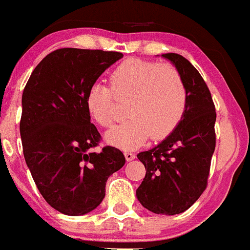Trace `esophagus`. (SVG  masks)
Masks as SVG:
<instances>
[{
	"label": "esophagus",
	"instance_id": "34e87169",
	"mask_svg": "<svg viewBox=\"0 0 250 250\" xmlns=\"http://www.w3.org/2000/svg\"><path fill=\"white\" fill-rule=\"evenodd\" d=\"M125 157L127 161H133L135 158V155L132 151H125Z\"/></svg>",
	"mask_w": 250,
	"mask_h": 250
}]
</instances>
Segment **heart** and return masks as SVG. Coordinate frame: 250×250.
Returning a JSON list of instances; mask_svg holds the SVG:
<instances>
[{"label": "heart", "instance_id": "heart-1", "mask_svg": "<svg viewBox=\"0 0 250 250\" xmlns=\"http://www.w3.org/2000/svg\"><path fill=\"white\" fill-rule=\"evenodd\" d=\"M111 89L94 83L85 98L87 109L103 127L115 121V95L129 98V120L111 129L106 139L125 150H134L147 138L167 137L183 118L188 103L185 83L178 70L169 64L130 58L121 62L110 75Z\"/></svg>", "mask_w": 250, "mask_h": 250}]
</instances>
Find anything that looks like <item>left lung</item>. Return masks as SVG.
Instances as JSON below:
<instances>
[{"label": "left lung", "mask_w": 250, "mask_h": 250, "mask_svg": "<svg viewBox=\"0 0 250 250\" xmlns=\"http://www.w3.org/2000/svg\"><path fill=\"white\" fill-rule=\"evenodd\" d=\"M162 57L172 62L183 77L188 103L175 129L157 146L138 155L146 174L137 197L152 213L175 215L190 208L208 185L216 112L209 88L196 67L176 53Z\"/></svg>", "instance_id": "obj_1"}]
</instances>
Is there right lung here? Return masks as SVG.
Returning a JSON list of instances; mask_svg holds the SVG:
<instances>
[{"label":"right lung","mask_w":250,"mask_h":250,"mask_svg":"<svg viewBox=\"0 0 250 250\" xmlns=\"http://www.w3.org/2000/svg\"><path fill=\"white\" fill-rule=\"evenodd\" d=\"M123 57L100 49L60 48L35 67L21 98L20 137L25 162L50 207L83 215L105 197L107 178L125 166L122 151L105 146L90 123L89 88Z\"/></svg>","instance_id":"right-lung-1"}]
</instances>
